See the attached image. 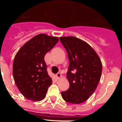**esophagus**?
<instances>
[{
  "instance_id": "1",
  "label": "esophagus",
  "mask_w": 122,
  "mask_h": 122,
  "mask_svg": "<svg viewBox=\"0 0 122 122\" xmlns=\"http://www.w3.org/2000/svg\"><path fill=\"white\" fill-rule=\"evenodd\" d=\"M61 74H60V73H57V74H56V77H57V79H59V78H60V77H61Z\"/></svg>"
}]
</instances>
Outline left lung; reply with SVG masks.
Returning <instances> with one entry per match:
<instances>
[{
  "label": "left lung",
  "mask_w": 122,
  "mask_h": 122,
  "mask_svg": "<svg viewBox=\"0 0 122 122\" xmlns=\"http://www.w3.org/2000/svg\"><path fill=\"white\" fill-rule=\"evenodd\" d=\"M68 53L69 65L67 90L61 92L65 101L80 104L93 94L100 82L102 63L94 49L84 41L74 36L60 37Z\"/></svg>",
  "instance_id": "obj_1"
}]
</instances>
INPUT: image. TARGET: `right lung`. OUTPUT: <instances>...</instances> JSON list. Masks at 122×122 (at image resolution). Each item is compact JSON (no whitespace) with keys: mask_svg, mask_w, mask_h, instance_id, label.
<instances>
[{"mask_svg":"<svg viewBox=\"0 0 122 122\" xmlns=\"http://www.w3.org/2000/svg\"><path fill=\"white\" fill-rule=\"evenodd\" d=\"M59 38L40 33L28 41L16 54L13 65L15 84L24 97L38 101L46 97L52 81L47 72L45 56Z\"/></svg>","mask_w":122,"mask_h":122,"instance_id":"add662e5","label":"right lung"}]
</instances>
